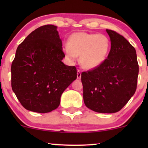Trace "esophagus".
I'll use <instances>...</instances> for the list:
<instances>
[{
    "instance_id": "obj_1",
    "label": "esophagus",
    "mask_w": 148,
    "mask_h": 148,
    "mask_svg": "<svg viewBox=\"0 0 148 148\" xmlns=\"http://www.w3.org/2000/svg\"><path fill=\"white\" fill-rule=\"evenodd\" d=\"M81 78V72L80 69H78L77 70V79H80Z\"/></svg>"
}]
</instances>
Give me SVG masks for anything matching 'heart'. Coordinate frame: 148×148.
Wrapping results in <instances>:
<instances>
[{
  "label": "heart",
  "instance_id": "b5f03b06",
  "mask_svg": "<svg viewBox=\"0 0 148 148\" xmlns=\"http://www.w3.org/2000/svg\"><path fill=\"white\" fill-rule=\"evenodd\" d=\"M110 49L111 42L105 35L78 32L69 37L64 51L70 59L80 56L81 66L84 69H92L104 62Z\"/></svg>",
  "mask_w": 148,
  "mask_h": 148
}]
</instances>
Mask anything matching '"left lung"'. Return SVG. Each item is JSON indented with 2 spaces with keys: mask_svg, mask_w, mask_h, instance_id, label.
Listing matches in <instances>:
<instances>
[{
  "mask_svg": "<svg viewBox=\"0 0 148 148\" xmlns=\"http://www.w3.org/2000/svg\"><path fill=\"white\" fill-rule=\"evenodd\" d=\"M111 42L108 57L101 65L83 72L84 101L92 111L116 113L135 93L138 64L135 49L121 35L106 29Z\"/></svg>",
  "mask_w": 148,
  "mask_h": 148,
  "instance_id": "1",
  "label": "left lung"
}]
</instances>
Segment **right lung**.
Returning a JSON list of instances; mask_svg holds the SVG:
<instances>
[{
	"label": "right lung",
	"mask_w": 148,
	"mask_h": 148,
	"mask_svg": "<svg viewBox=\"0 0 148 148\" xmlns=\"http://www.w3.org/2000/svg\"><path fill=\"white\" fill-rule=\"evenodd\" d=\"M57 26L42 25L25 37L11 66L12 88L25 109L49 113L60 105L62 92L77 77L65 65Z\"/></svg>",
	"instance_id": "add662e5"
}]
</instances>
